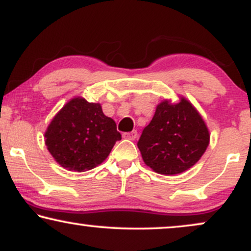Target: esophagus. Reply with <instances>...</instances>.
Returning a JSON list of instances; mask_svg holds the SVG:
<instances>
[{
	"label": "esophagus",
	"mask_w": 251,
	"mask_h": 251,
	"mask_svg": "<svg viewBox=\"0 0 251 251\" xmlns=\"http://www.w3.org/2000/svg\"><path fill=\"white\" fill-rule=\"evenodd\" d=\"M138 137V132L133 129L132 132H127V133H124V138H126V139H129V140H135Z\"/></svg>",
	"instance_id": "obj_1"
}]
</instances>
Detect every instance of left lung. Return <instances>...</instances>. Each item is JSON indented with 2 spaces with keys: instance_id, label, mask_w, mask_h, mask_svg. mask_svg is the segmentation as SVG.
Returning <instances> with one entry per match:
<instances>
[{
  "instance_id": "1",
  "label": "left lung",
  "mask_w": 251,
  "mask_h": 251,
  "mask_svg": "<svg viewBox=\"0 0 251 251\" xmlns=\"http://www.w3.org/2000/svg\"><path fill=\"white\" fill-rule=\"evenodd\" d=\"M210 143L209 128L196 107L185 99L163 100L144 128L138 149L143 160L157 174L174 176L195 165Z\"/></svg>"
}]
</instances>
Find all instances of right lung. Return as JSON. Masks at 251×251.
I'll use <instances>...</instances> for the list:
<instances>
[{"label":"right lung","mask_w":251,"mask_h":251,"mask_svg":"<svg viewBox=\"0 0 251 251\" xmlns=\"http://www.w3.org/2000/svg\"><path fill=\"white\" fill-rule=\"evenodd\" d=\"M122 134L99 102L81 97L71 99L51 119L45 143L57 164L70 171L85 172L108 157Z\"/></svg>","instance_id":"obj_1"}]
</instances>
